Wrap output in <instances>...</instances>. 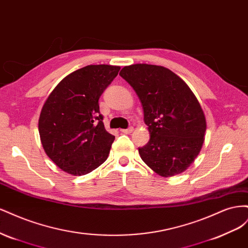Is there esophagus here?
I'll return each mask as SVG.
<instances>
[{
    "mask_svg": "<svg viewBox=\"0 0 248 248\" xmlns=\"http://www.w3.org/2000/svg\"><path fill=\"white\" fill-rule=\"evenodd\" d=\"M121 131L123 133H125V134H129V133H131L133 131V127H128V128H127V129H121Z\"/></svg>",
    "mask_w": 248,
    "mask_h": 248,
    "instance_id": "obj_1",
    "label": "esophagus"
}]
</instances>
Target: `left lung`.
<instances>
[{
    "instance_id": "8db88e82",
    "label": "left lung",
    "mask_w": 248,
    "mask_h": 248,
    "mask_svg": "<svg viewBox=\"0 0 248 248\" xmlns=\"http://www.w3.org/2000/svg\"><path fill=\"white\" fill-rule=\"evenodd\" d=\"M120 76L133 88L144 109L150 140L139 148L142 161L162 177L184 171L199 155L207 127L197 97L162 66H125Z\"/></svg>"
}]
</instances>
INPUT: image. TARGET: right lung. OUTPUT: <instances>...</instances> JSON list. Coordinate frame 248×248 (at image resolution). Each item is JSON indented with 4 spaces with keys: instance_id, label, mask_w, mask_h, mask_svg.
Masks as SVG:
<instances>
[{
    "instance_id": "obj_1",
    "label": "right lung",
    "mask_w": 248,
    "mask_h": 248,
    "mask_svg": "<svg viewBox=\"0 0 248 248\" xmlns=\"http://www.w3.org/2000/svg\"><path fill=\"white\" fill-rule=\"evenodd\" d=\"M119 66L88 65L59 82L41 109L38 129L44 151L57 166L82 176L108 159L115 137L102 122L98 100Z\"/></svg>"
}]
</instances>
